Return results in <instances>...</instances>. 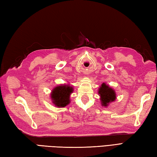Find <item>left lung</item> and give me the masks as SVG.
<instances>
[{"label": "left lung", "mask_w": 157, "mask_h": 157, "mask_svg": "<svg viewBox=\"0 0 157 157\" xmlns=\"http://www.w3.org/2000/svg\"><path fill=\"white\" fill-rule=\"evenodd\" d=\"M98 93L101 97V103L103 106L107 107L109 103L116 100V96L114 90L105 84V83L101 84Z\"/></svg>", "instance_id": "1"}]
</instances>
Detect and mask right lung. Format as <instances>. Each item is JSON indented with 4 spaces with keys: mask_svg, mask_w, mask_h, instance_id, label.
Wrapping results in <instances>:
<instances>
[{
    "mask_svg": "<svg viewBox=\"0 0 157 157\" xmlns=\"http://www.w3.org/2000/svg\"><path fill=\"white\" fill-rule=\"evenodd\" d=\"M73 91L69 85H61L55 87L51 93V99L55 106L63 107L70 103V94Z\"/></svg>",
    "mask_w": 157,
    "mask_h": 157,
    "instance_id": "add662e5",
    "label": "right lung"
}]
</instances>
